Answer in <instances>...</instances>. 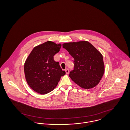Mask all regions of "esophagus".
<instances>
[{"label": "esophagus", "mask_w": 130, "mask_h": 130, "mask_svg": "<svg viewBox=\"0 0 130 130\" xmlns=\"http://www.w3.org/2000/svg\"><path fill=\"white\" fill-rule=\"evenodd\" d=\"M65 72H66V74H68L69 73V69H66L65 70Z\"/></svg>", "instance_id": "obj_1"}]
</instances>
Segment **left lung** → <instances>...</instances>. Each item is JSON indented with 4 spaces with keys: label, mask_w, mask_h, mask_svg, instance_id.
<instances>
[{
    "label": "left lung",
    "mask_w": 130,
    "mask_h": 130,
    "mask_svg": "<svg viewBox=\"0 0 130 130\" xmlns=\"http://www.w3.org/2000/svg\"><path fill=\"white\" fill-rule=\"evenodd\" d=\"M65 48L74 58V69L69 76L82 88L90 89L100 83L105 72L103 56L87 41L64 43Z\"/></svg>",
    "instance_id": "left-lung-1"
}]
</instances>
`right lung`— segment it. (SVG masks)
<instances>
[{
	"mask_svg": "<svg viewBox=\"0 0 130 130\" xmlns=\"http://www.w3.org/2000/svg\"><path fill=\"white\" fill-rule=\"evenodd\" d=\"M61 44L48 41L35 47L26 58L24 71L26 82L34 91L41 94L52 92L60 77L66 74L54 56Z\"/></svg>",
	"mask_w": 130,
	"mask_h": 130,
	"instance_id": "obj_1",
	"label": "right lung"
}]
</instances>
